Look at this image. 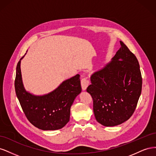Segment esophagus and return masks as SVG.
Returning <instances> with one entry per match:
<instances>
[{
  "instance_id": "obj_1",
  "label": "esophagus",
  "mask_w": 156,
  "mask_h": 156,
  "mask_svg": "<svg viewBox=\"0 0 156 156\" xmlns=\"http://www.w3.org/2000/svg\"><path fill=\"white\" fill-rule=\"evenodd\" d=\"M81 83L82 89L83 90H85L87 89V88L88 87V84H89V81L87 79V77H83L81 79Z\"/></svg>"
}]
</instances>
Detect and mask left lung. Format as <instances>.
I'll return each mask as SVG.
<instances>
[{"mask_svg":"<svg viewBox=\"0 0 156 156\" xmlns=\"http://www.w3.org/2000/svg\"><path fill=\"white\" fill-rule=\"evenodd\" d=\"M121 48L104 68L90 77L87 91L93 100L96 120L104 126H115L133 114L142 90V76L135 55L120 41Z\"/></svg>","mask_w":156,"mask_h":156,"instance_id":"1","label":"left lung"}]
</instances>
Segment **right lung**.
<instances>
[{
  "label": "right lung",
  "instance_id": "right-lung-1",
  "mask_svg": "<svg viewBox=\"0 0 156 156\" xmlns=\"http://www.w3.org/2000/svg\"><path fill=\"white\" fill-rule=\"evenodd\" d=\"M16 68L15 89L22 109L30 123L42 130L62 128L69 120L70 108L81 92L80 75L66 80L55 90L35 96L25 90L21 72V60Z\"/></svg>",
  "mask_w": 156,
  "mask_h": 156
}]
</instances>
